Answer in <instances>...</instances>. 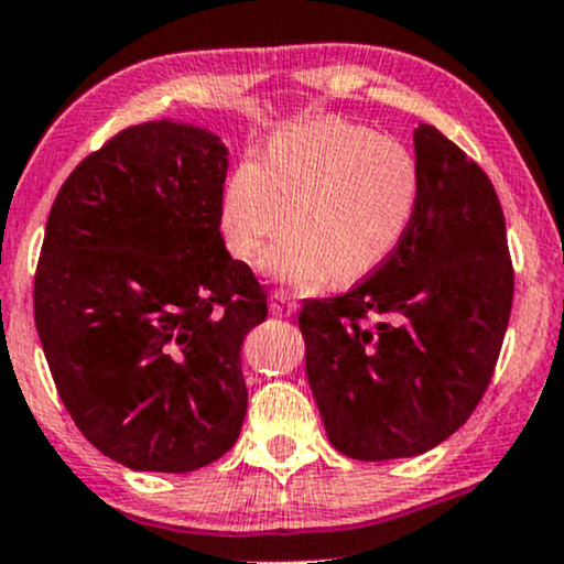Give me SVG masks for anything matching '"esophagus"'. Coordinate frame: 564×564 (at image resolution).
<instances>
[{"label": "esophagus", "mask_w": 564, "mask_h": 564, "mask_svg": "<svg viewBox=\"0 0 564 564\" xmlns=\"http://www.w3.org/2000/svg\"><path fill=\"white\" fill-rule=\"evenodd\" d=\"M270 310H273L275 318H291L296 313V302L291 300L286 291H273L270 296Z\"/></svg>", "instance_id": "esophagus-1"}]
</instances>
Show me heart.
<instances>
[{"label": "heart", "instance_id": "b5f03b06", "mask_svg": "<svg viewBox=\"0 0 564 564\" xmlns=\"http://www.w3.org/2000/svg\"><path fill=\"white\" fill-rule=\"evenodd\" d=\"M419 164L403 142L339 119L286 127L260 159L238 161L223 193L225 243L294 289L358 281L394 254L419 206ZM292 215H288V209Z\"/></svg>", "mask_w": 564, "mask_h": 564}]
</instances>
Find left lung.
I'll return each instance as SVG.
<instances>
[{"mask_svg":"<svg viewBox=\"0 0 564 564\" xmlns=\"http://www.w3.org/2000/svg\"><path fill=\"white\" fill-rule=\"evenodd\" d=\"M422 187L381 268L300 313L304 368L326 435L360 462L435 448L488 390L514 270L501 204L480 166L432 124L413 129Z\"/></svg>","mask_w":564,"mask_h":564,"instance_id":"8db88e82","label":"left lung"}]
</instances>
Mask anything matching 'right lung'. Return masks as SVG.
Masks as SVG:
<instances>
[{
  "instance_id": "1",
  "label": "right lung",
  "mask_w": 564,
  "mask_h": 564,
  "mask_svg": "<svg viewBox=\"0 0 564 564\" xmlns=\"http://www.w3.org/2000/svg\"><path fill=\"white\" fill-rule=\"evenodd\" d=\"M228 148L145 121L68 174L44 230L34 321L82 435L138 471H193L241 435L243 336L268 296L219 232Z\"/></svg>"
}]
</instances>
